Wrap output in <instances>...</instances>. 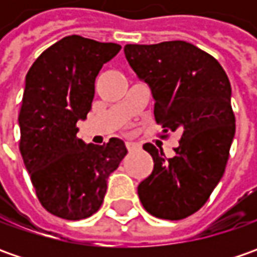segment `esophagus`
<instances>
[{"label": "esophagus", "instance_id": "34e87169", "mask_svg": "<svg viewBox=\"0 0 257 257\" xmlns=\"http://www.w3.org/2000/svg\"><path fill=\"white\" fill-rule=\"evenodd\" d=\"M125 146H127V150H128V152H137V150L142 149V144L134 143V142H127Z\"/></svg>", "mask_w": 257, "mask_h": 257}]
</instances>
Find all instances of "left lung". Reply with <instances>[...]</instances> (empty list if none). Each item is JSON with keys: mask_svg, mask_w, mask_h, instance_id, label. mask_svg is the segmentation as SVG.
I'll list each match as a JSON object with an SVG mask.
<instances>
[{"mask_svg": "<svg viewBox=\"0 0 257 257\" xmlns=\"http://www.w3.org/2000/svg\"><path fill=\"white\" fill-rule=\"evenodd\" d=\"M124 54L152 88L156 123L182 133L172 159L143 146L154 167L137 187L140 202L156 217L182 220L207 202L229 160L236 130L230 81L214 57L186 41L127 44Z\"/></svg>", "mask_w": 257, "mask_h": 257, "instance_id": "8db88e82", "label": "left lung"}]
</instances>
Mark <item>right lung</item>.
<instances>
[{
	"instance_id": "1",
	"label": "right lung",
	"mask_w": 257,
	"mask_h": 257,
	"mask_svg": "<svg viewBox=\"0 0 257 257\" xmlns=\"http://www.w3.org/2000/svg\"><path fill=\"white\" fill-rule=\"evenodd\" d=\"M120 50L68 35L43 51L25 77L20 152L41 206L65 220L100 209L107 179L127 154L120 139L95 146L77 137V121L91 110L95 77Z\"/></svg>"
}]
</instances>
